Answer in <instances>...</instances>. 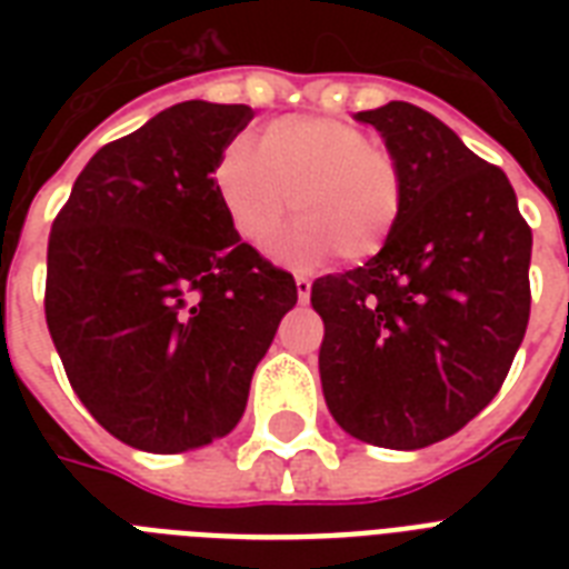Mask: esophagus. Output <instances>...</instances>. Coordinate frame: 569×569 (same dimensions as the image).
I'll return each instance as SVG.
<instances>
[{"instance_id": "esophagus-1", "label": "esophagus", "mask_w": 569, "mask_h": 569, "mask_svg": "<svg viewBox=\"0 0 569 569\" xmlns=\"http://www.w3.org/2000/svg\"><path fill=\"white\" fill-rule=\"evenodd\" d=\"M295 286H298V298H301V303L310 301V292H312L310 277H307V274H295Z\"/></svg>"}]
</instances>
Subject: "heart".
Masks as SVG:
<instances>
[{
	"label": "heart",
	"mask_w": 569,
	"mask_h": 569,
	"mask_svg": "<svg viewBox=\"0 0 569 569\" xmlns=\"http://www.w3.org/2000/svg\"><path fill=\"white\" fill-rule=\"evenodd\" d=\"M214 189L232 230L266 248L289 209L301 223L277 244L292 262L330 250L363 262L387 248L405 206L398 156L366 129L333 118H280L259 132L257 150L236 141L214 164Z\"/></svg>",
	"instance_id": "1"
}]
</instances>
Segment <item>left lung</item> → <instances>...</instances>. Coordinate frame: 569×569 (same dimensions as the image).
<instances>
[{"mask_svg": "<svg viewBox=\"0 0 569 569\" xmlns=\"http://www.w3.org/2000/svg\"><path fill=\"white\" fill-rule=\"evenodd\" d=\"M405 171L387 248L312 283L319 372L342 431L383 449L458 433L508 378L531 310V230L502 168L410 102L357 111Z\"/></svg>", "mask_w": 569, "mask_h": 569, "instance_id": "left-lung-1", "label": "left lung"}]
</instances>
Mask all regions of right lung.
Returning <instances> with one entry per match:
<instances>
[{
    "mask_svg": "<svg viewBox=\"0 0 569 569\" xmlns=\"http://www.w3.org/2000/svg\"><path fill=\"white\" fill-rule=\"evenodd\" d=\"M248 106L189 100L84 164L47 248V325L88 413L132 449L227 437L295 277L232 230L214 164Z\"/></svg>",
    "mask_w": 569,
    "mask_h": 569,
    "instance_id": "obj_1",
    "label": "right lung"
}]
</instances>
